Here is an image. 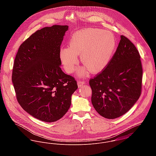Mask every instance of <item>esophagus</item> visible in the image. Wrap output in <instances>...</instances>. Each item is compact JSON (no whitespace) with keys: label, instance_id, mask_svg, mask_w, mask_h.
<instances>
[{"label":"esophagus","instance_id":"esophagus-1","mask_svg":"<svg viewBox=\"0 0 156 156\" xmlns=\"http://www.w3.org/2000/svg\"><path fill=\"white\" fill-rule=\"evenodd\" d=\"M85 84V81H82V80H79L77 82V85L79 87H81L82 86L84 85Z\"/></svg>","mask_w":156,"mask_h":156}]
</instances>
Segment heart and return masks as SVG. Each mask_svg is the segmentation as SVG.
<instances>
[{
  "mask_svg": "<svg viewBox=\"0 0 156 156\" xmlns=\"http://www.w3.org/2000/svg\"><path fill=\"white\" fill-rule=\"evenodd\" d=\"M115 48V40L111 32L99 29H86L74 32L68 41V46L63 47L59 56L66 70L73 73L77 68L78 55L86 67L78 73L83 75L89 69L92 73L102 71L109 64Z\"/></svg>",
  "mask_w": 156,
  "mask_h": 156,
  "instance_id": "1",
  "label": "heart"
}]
</instances>
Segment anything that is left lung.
I'll use <instances>...</instances> for the list:
<instances>
[{"label": "left lung", "instance_id": "left-lung-1", "mask_svg": "<svg viewBox=\"0 0 156 156\" xmlns=\"http://www.w3.org/2000/svg\"><path fill=\"white\" fill-rule=\"evenodd\" d=\"M140 58L134 45L121 35L108 66L89 80L92 104L101 116L108 119L118 118L129 111L137 101L142 80Z\"/></svg>", "mask_w": 156, "mask_h": 156}]
</instances>
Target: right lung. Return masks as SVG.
<instances>
[{
	"label": "right lung",
	"mask_w": 156,
	"mask_h": 156,
	"mask_svg": "<svg viewBox=\"0 0 156 156\" xmlns=\"http://www.w3.org/2000/svg\"><path fill=\"white\" fill-rule=\"evenodd\" d=\"M68 26L37 30L20 45L14 60L12 81L19 103L34 118L47 122L61 119L77 89L74 78L60 66V47Z\"/></svg>",
	"instance_id": "obj_1"
}]
</instances>
